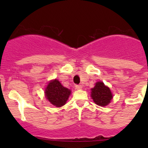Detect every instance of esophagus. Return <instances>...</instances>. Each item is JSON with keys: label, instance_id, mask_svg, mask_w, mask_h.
I'll list each match as a JSON object with an SVG mask.
<instances>
[{"label": "esophagus", "instance_id": "obj_1", "mask_svg": "<svg viewBox=\"0 0 148 148\" xmlns=\"http://www.w3.org/2000/svg\"><path fill=\"white\" fill-rule=\"evenodd\" d=\"M75 87L77 89H81L82 88V85H76Z\"/></svg>", "mask_w": 148, "mask_h": 148}]
</instances>
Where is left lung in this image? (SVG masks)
Here are the masks:
<instances>
[{"mask_svg": "<svg viewBox=\"0 0 148 148\" xmlns=\"http://www.w3.org/2000/svg\"><path fill=\"white\" fill-rule=\"evenodd\" d=\"M91 97L93 101L99 106H106L110 103L112 95L110 88L106 86L102 82H98L92 89Z\"/></svg>", "mask_w": 148, "mask_h": 148, "instance_id": "1", "label": "left lung"}]
</instances>
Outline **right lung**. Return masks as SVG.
<instances>
[{
  "instance_id": "1",
  "label": "right lung",
  "mask_w": 148,
  "mask_h": 148,
  "mask_svg": "<svg viewBox=\"0 0 148 148\" xmlns=\"http://www.w3.org/2000/svg\"><path fill=\"white\" fill-rule=\"evenodd\" d=\"M70 94L71 91L62 86L57 79L49 82L45 90L46 99L57 107L64 105Z\"/></svg>"
}]
</instances>
